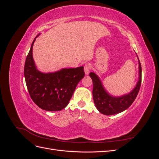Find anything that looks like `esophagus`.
Instances as JSON below:
<instances>
[{"label": "esophagus", "instance_id": "1", "mask_svg": "<svg viewBox=\"0 0 159 159\" xmlns=\"http://www.w3.org/2000/svg\"><path fill=\"white\" fill-rule=\"evenodd\" d=\"M90 70H91V66L89 64H86L84 66V71L85 75H88L90 72Z\"/></svg>", "mask_w": 159, "mask_h": 159}]
</instances>
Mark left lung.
<instances>
[{
  "label": "left lung",
  "instance_id": "obj_1",
  "mask_svg": "<svg viewBox=\"0 0 159 159\" xmlns=\"http://www.w3.org/2000/svg\"><path fill=\"white\" fill-rule=\"evenodd\" d=\"M139 78L136 86L130 93L119 97H114L108 93L99 77L94 72L89 74L93 84L92 91L93 102L101 113L105 115H115L123 111L131 106L137 98L141 84V65L139 60Z\"/></svg>",
  "mask_w": 159,
  "mask_h": 159
}]
</instances>
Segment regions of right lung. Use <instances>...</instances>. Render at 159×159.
Here are the masks:
<instances>
[{
    "instance_id": "add662e5",
    "label": "right lung",
    "mask_w": 159,
    "mask_h": 159,
    "mask_svg": "<svg viewBox=\"0 0 159 159\" xmlns=\"http://www.w3.org/2000/svg\"><path fill=\"white\" fill-rule=\"evenodd\" d=\"M33 40L26 57L24 74L26 84L34 102L40 108L56 111L68 105L76 86L85 75L84 67L63 68L53 73H42L36 68L32 56Z\"/></svg>"
}]
</instances>
